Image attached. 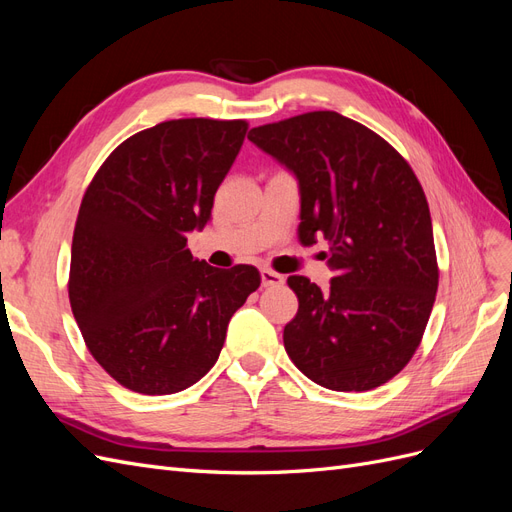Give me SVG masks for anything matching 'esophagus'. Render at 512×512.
<instances>
[{"mask_svg":"<svg viewBox=\"0 0 512 512\" xmlns=\"http://www.w3.org/2000/svg\"><path fill=\"white\" fill-rule=\"evenodd\" d=\"M260 277H262V286H282L284 284V275L277 273L273 269H262L260 271Z\"/></svg>","mask_w":512,"mask_h":512,"instance_id":"34e87169","label":"esophagus"}]
</instances>
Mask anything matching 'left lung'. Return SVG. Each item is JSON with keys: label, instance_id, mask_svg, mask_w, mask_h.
Returning <instances> with one entry per match:
<instances>
[{"label": "left lung", "instance_id": "obj_1", "mask_svg": "<svg viewBox=\"0 0 512 512\" xmlns=\"http://www.w3.org/2000/svg\"><path fill=\"white\" fill-rule=\"evenodd\" d=\"M247 138L299 179V241H329V290L288 286L299 312L284 327L290 361L331 391H371L408 365L438 292L425 192L401 153L363 123L312 111ZM327 258V254H324Z\"/></svg>", "mask_w": 512, "mask_h": 512}]
</instances>
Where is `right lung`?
I'll list each match as a JSON object with an SVG mask.
<instances>
[{
  "mask_svg": "<svg viewBox=\"0 0 512 512\" xmlns=\"http://www.w3.org/2000/svg\"><path fill=\"white\" fill-rule=\"evenodd\" d=\"M245 119H170L126 138L87 185L68 297L108 376L170 395L215 365L232 314L260 286L252 265L209 267L188 250L235 162Z\"/></svg>",
  "mask_w": 512,
  "mask_h": 512,
  "instance_id": "obj_1",
  "label": "right lung"
}]
</instances>
